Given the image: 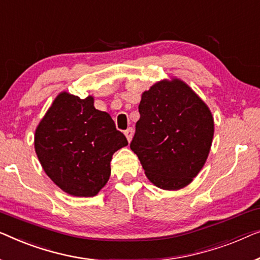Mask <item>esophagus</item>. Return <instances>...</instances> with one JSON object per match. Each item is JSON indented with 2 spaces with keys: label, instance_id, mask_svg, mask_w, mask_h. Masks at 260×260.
Masks as SVG:
<instances>
[{
  "label": "esophagus",
  "instance_id": "obj_1",
  "mask_svg": "<svg viewBox=\"0 0 260 260\" xmlns=\"http://www.w3.org/2000/svg\"><path fill=\"white\" fill-rule=\"evenodd\" d=\"M125 135H126L127 140L131 141L132 140V135H133V128H132V127H129V128H127L125 131Z\"/></svg>",
  "mask_w": 260,
  "mask_h": 260
}]
</instances>
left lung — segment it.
<instances>
[{
  "mask_svg": "<svg viewBox=\"0 0 260 260\" xmlns=\"http://www.w3.org/2000/svg\"><path fill=\"white\" fill-rule=\"evenodd\" d=\"M131 149L149 181L162 189L187 186L206 161L214 133L205 102L185 82L160 81L142 93Z\"/></svg>",
  "mask_w": 260,
  "mask_h": 260,
  "instance_id": "obj_1",
  "label": "left lung"
}]
</instances>
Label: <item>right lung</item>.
<instances>
[{
    "label": "right lung",
    "instance_id": "1",
    "mask_svg": "<svg viewBox=\"0 0 260 260\" xmlns=\"http://www.w3.org/2000/svg\"><path fill=\"white\" fill-rule=\"evenodd\" d=\"M128 141L111 115L95 109L92 96L61 93L35 132V152L62 191L94 197L107 184L114 153Z\"/></svg>",
    "mask_w": 260,
    "mask_h": 260
}]
</instances>
